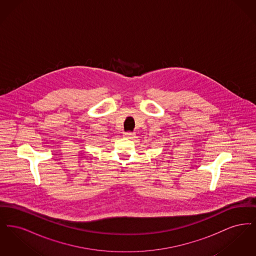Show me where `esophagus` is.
<instances>
[{"instance_id": "34e87169", "label": "esophagus", "mask_w": 256, "mask_h": 256, "mask_svg": "<svg viewBox=\"0 0 256 256\" xmlns=\"http://www.w3.org/2000/svg\"><path fill=\"white\" fill-rule=\"evenodd\" d=\"M124 137L128 138V139H134L135 137V134H134V132H124Z\"/></svg>"}]
</instances>
